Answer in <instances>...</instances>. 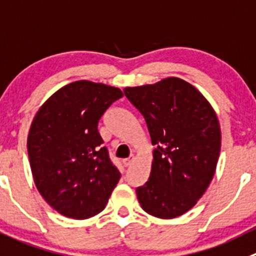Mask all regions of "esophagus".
<instances>
[{
    "label": "esophagus",
    "mask_w": 256,
    "mask_h": 256,
    "mask_svg": "<svg viewBox=\"0 0 256 256\" xmlns=\"http://www.w3.org/2000/svg\"><path fill=\"white\" fill-rule=\"evenodd\" d=\"M134 161H135V156H134V155H131L130 158H125V160L122 161V164H124V165L126 166V168H128V166H130L131 164L134 162Z\"/></svg>",
    "instance_id": "1"
}]
</instances>
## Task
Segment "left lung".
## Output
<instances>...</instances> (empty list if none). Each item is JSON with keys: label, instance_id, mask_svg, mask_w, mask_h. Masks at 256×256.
I'll return each instance as SVG.
<instances>
[{"label": "left lung", "instance_id": "1", "mask_svg": "<svg viewBox=\"0 0 256 256\" xmlns=\"http://www.w3.org/2000/svg\"><path fill=\"white\" fill-rule=\"evenodd\" d=\"M144 116L152 164L148 180L136 188L144 212L158 219L188 212L209 188L222 148L219 118L195 86L178 78L124 88Z\"/></svg>", "mask_w": 256, "mask_h": 256}]
</instances>
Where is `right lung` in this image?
I'll return each mask as SVG.
<instances>
[{
	"mask_svg": "<svg viewBox=\"0 0 256 256\" xmlns=\"http://www.w3.org/2000/svg\"><path fill=\"white\" fill-rule=\"evenodd\" d=\"M122 96L114 86L75 81L52 94L34 116L27 151L34 185L64 216L84 220L102 212L120 180L98 124Z\"/></svg>",
	"mask_w": 256,
	"mask_h": 256,
	"instance_id": "obj_1",
	"label": "right lung"
}]
</instances>
